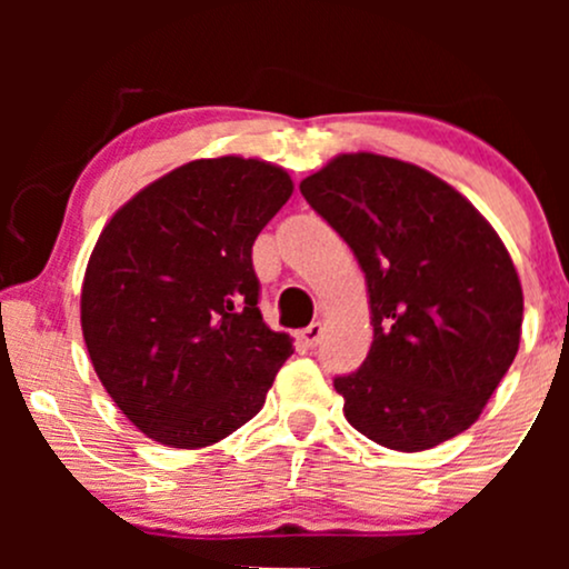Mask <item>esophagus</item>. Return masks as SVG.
I'll return each instance as SVG.
<instances>
[{"label":"esophagus","instance_id":"34e87169","mask_svg":"<svg viewBox=\"0 0 569 569\" xmlns=\"http://www.w3.org/2000/svg\"><path fill=\"white\" fill-rule=\"evenodd\" d=\"M299 339H302L305 348H316V345L323 339V326L321 323H310L307 329L299 331Z\"/></svg>","mask_w":569,"mask_h":569}]
</instances>
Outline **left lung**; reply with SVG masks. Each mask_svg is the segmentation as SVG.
Returning <instances> with one entry per match:
<instances>
[{"label":"left lung","instance_id":"8db88e82","mask_svg":"<svg viewBox=\"0 0 569 569\" xmlns=\"http://www.w3.org/2000/svg\"><path fill=\"white\" fill-rule=\"evenodd\" d=\"M367 276L375 342L337 377L358 433L422 452L479 420L521 337L519 272L492 224L426 168L337 154L299 184Z\"/></svg>","mask_w":569,"mask_h":569}]
</instances>
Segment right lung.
I'll return each instance as SVG.
<instances>
[{
    "label": "right lung",
    "instance_id": "obj_1",
    "mask_svg": "<svg viewBox=\"0 0 569 569\" xmlns=\"http://www.w3.org/2000/svg\"><path fill=\"white\" fill-rule=\"evenodd\" d=\"M291 192L272 162L192 160L98 234L82 337L107 393L152 441L211 447L264 407L293 345L262 321L251 248Z\"/></svg>",
    "mask_w": 569,
    "mask_h": 569
}]
</instances>
